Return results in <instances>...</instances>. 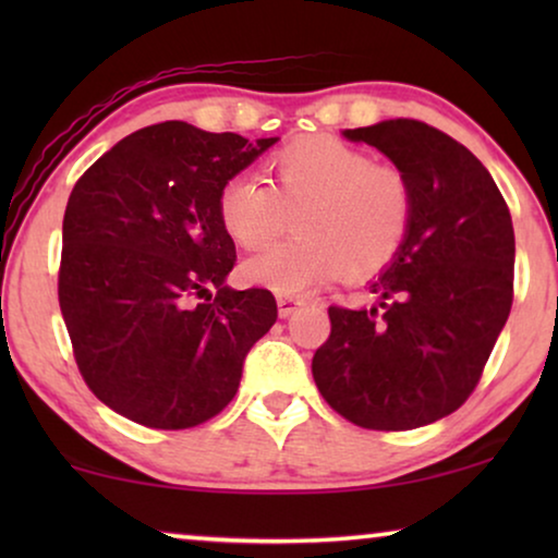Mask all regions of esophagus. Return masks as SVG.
I'll list each match as a JSON object with an SVG mask.
<instances>
[{
  "mask_svg": "<svg viewBox=\"0 0 558 558\" xmlns=\"http://www.w3.org/2000/svg\"><path fill=\"white\" fill-rule=\"evenodd\" d=\"M304 304V300H300V296H289V294H279L277 296V307H279V317H289L294 315L296 310H300Z\"/></svg>",
  "mask_w": 558,
  "mask_h": 558,
  "instance_id": "esophagus-1",
  "label": "esophagus"
}]
</instances>
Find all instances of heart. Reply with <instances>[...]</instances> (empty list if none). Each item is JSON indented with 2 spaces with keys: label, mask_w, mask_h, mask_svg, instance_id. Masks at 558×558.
I'll return each mask as SVG.
<instances>
[{
  "label": "heart",
  "mask_w": 558,
  "mask_h": 558,
  "mask_svg": "<svg viewBox=\"0 0 558 558\" xmlns=\"http://www.w3.org/2000/svg\"><path fill=\"white\" fill-rule=\"evenodd\" d=\"M271 187L248 174L220 187L226 233L258 251L287 231L296 235L243 264V277L279 294L312 292L345 274L368 279L399 256L414 220V190L393 165L330 134L300 136L274 151Z\"/></svg>",
  "instance_id": "obj_1"
}]
</instances>
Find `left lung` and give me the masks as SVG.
<instances>
[{"label":"left lung","instance_id":"8db88e82","mask_svg":"<svg viewBox=\"0 0 558 558\" xmlns=\"http://www.w3.org/2000/svg\"><path fill=\"white\" fill-rule=\"evenodd\" d=\"M391 159L414 190L399 256L371 281V310L330 307L312 357L323 399L363 429L407 432L475 391L513 304L515 235L483 162L439 129L388 119L345 129Z\"/></svg>","mask_w":558,"mask_h":558}]
</instances>
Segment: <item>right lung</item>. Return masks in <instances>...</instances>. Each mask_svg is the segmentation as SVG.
<instances>
[{
  "instance_id": "obj_1",
  "label": "right lung",
  "mask_w": 558,
  "mask_h": 558,
  "mask_svg": "<svg viewBox=\"0 0 558 558\" xmlns=\"http://www.w3.org/2000/svg\"><path fill=\"white\" fill-rule=\"evenodd\" d=\"M271 144L165 121L113 144L75 182L58 300L83 380L117 414L190 429L239 391L277 300L226 284L235 246L218 195Z\"/></svg>"
}]
</instances>
